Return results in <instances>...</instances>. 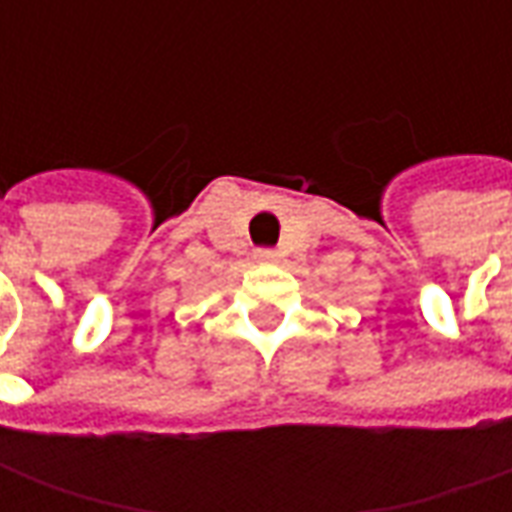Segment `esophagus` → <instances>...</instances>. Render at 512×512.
<instances>
[{"mask_svg":"<svg viewBox=\"0 0 512 512\" xmlns=\"http://www.w3.org/2000/svg\"><path fill=\"white\" fill-rule=\"evenodd\" d=\"M255 260L257 263H274V260H277V252H274V249H257Z\"/></svg>","mask_w":512,"mask_h":512,"instance_id":"34e87169","label":"esophagus"}]
</instances>
